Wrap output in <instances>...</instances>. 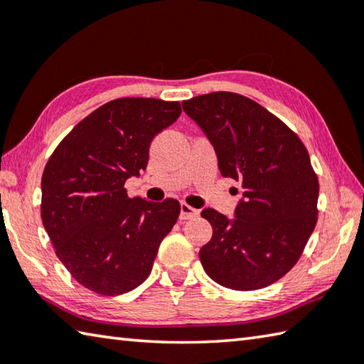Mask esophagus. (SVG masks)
<instances>
[{
    "mask_svg": "<svg viewBox=\"0 0 364 364\" xmlns=\"http://www.w3.org/2000/svg\"><path fill=\"white\" fill-rule=\"evenodd\" d=\"M198 214H200L198 209L188 206L187 203H182V205H181V215H178V218H181V220H188V219L198 218Z\"/></svg>",
    "mask_w": 364,
    "mask_h": 364,
    "instance_id": "1",
    "label": "esophagus"
}]
</instances>
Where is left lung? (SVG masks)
<instances>
[{"instance_id": "left-lung-1", "label": "left lung", "mask_w": 364, "mask_h": 364, "mask_svg": "<svg viewBox=\"0 0 364 364\" xmlns=\"http://www.w3.org/2000/svg\"><path fill=\"white\" fill-rule=\"evenodd\" d=\"M182 107L213 144L220 174L243 187L233 219L201 211L213 227L200 250L203 269L228 289H262L296 265L316 225L320 186L309 151L282 119L245 95L219 91Z\"/></svg>"}]
</instances>
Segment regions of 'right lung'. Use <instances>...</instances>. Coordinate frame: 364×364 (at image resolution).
<instances>
[{
	"instance_id": "1",
	"label": "right lung",
	"mask_w": 364,
	"mask_h": 364,
	"mask_svg": "<svg viewBox=\"0 0 364 364\" xmlns=\"http://www.w3.org/2000/svg\"><path fill=\"white\" fill-rule=\"evenodd\" d=\"M178 102H107L57 145L41 177V219L55 256L102 296L136 289L181 214L174 198H129L124 182L149 163L153 137L181 117Z\"/></svg>"
}]
</instances>
